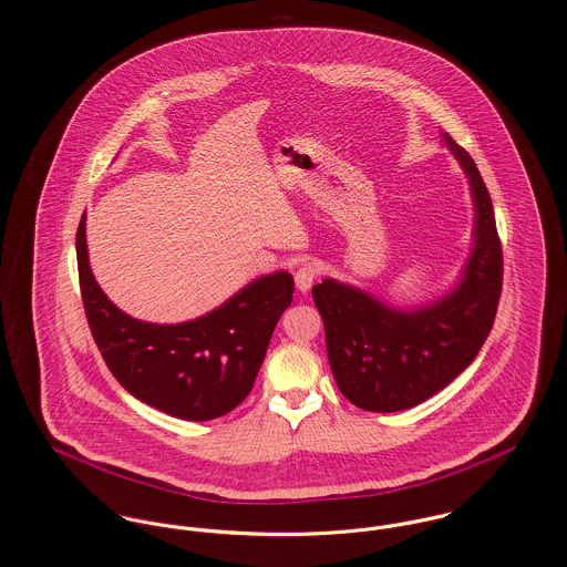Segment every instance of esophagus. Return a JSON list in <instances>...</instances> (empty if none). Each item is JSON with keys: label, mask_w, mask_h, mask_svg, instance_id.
Returning <instances> with one entry per match:
<instances>
[{"label": "esophagus", "mask_w": 567, "mask_h": 567, "mask_svg": "<svg viewBox=\"0 0 567 567\" xmlns=\"http://www.w3.org/2000/svg\"><path fill=\"white\" fill-rule=\"evenodd\" d=\"M317 277H319V268H317L312 261L301 264V266L295 270V284H297V290L308 292V290L312 288V284L317 281Z\"/></svg>", "instance_id": "obj_1"}]
</instances>
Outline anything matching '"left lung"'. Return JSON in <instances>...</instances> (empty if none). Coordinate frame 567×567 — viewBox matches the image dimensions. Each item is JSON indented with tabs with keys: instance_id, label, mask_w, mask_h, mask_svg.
Returning <instances> with one entry per match:
<instances>
[{
	"instance_id": "left-lung-1",
	"label": "left lung",
	"mask_w": 567,
	"mask_h": 567,
	"mask_svg": "<svg viewBox=\"0 0 567 567\" xmlns=\"http://www.w3.org/2000/svg\"><path fill=\"white\" fill-rule=\"evenodd\" d=\"M441 137L470 181L476 212L458 284L410 310L329 277L312 288L333 380L351 404L369 412H398L436 395L472 364L495 321L502 244L491 196L470 153L447 133Z\"/></svg>"
}]
</instances>
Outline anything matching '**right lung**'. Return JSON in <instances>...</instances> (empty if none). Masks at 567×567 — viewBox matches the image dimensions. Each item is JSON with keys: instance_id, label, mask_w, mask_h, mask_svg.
<instances>
[{"instance_id": "obj_1", "label": "right lung", "mask_w": 567, "mask_h": 567, "mask_svg": "<svg viewBox=\"0 0 567 567\" xmlns=\"http://www.w3.org/2000/svg\"><path fill=\"white\" fill-rule=\"evenodd\" d=\"M84 315L115 380L140 402L185 421L231 412L250 393L279 317L292 301L286 270L257 277L205 317L176 324L137 321L97 286L76 234Z\"/></svg>"}]
</instances>
